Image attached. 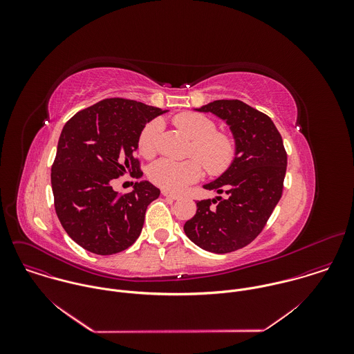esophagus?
Returning a JSON list of instances; mask_svg holds the SVG:
<instances>
[{"mask_svg": "<svg viewBox=\"0 0 354 354\" xmlns=\"http://www.w3.org/2000/svg\"><path fill=\"white\" fill-rule=\"evenodd\" d=\"M162 195H163V196H166V198H169V199H171V201H178V199L181 198L180 195L171 194V192H169V191H162Z\"/></svg>", "mask_w": 354, "mask_h": 354, "instance_id": "34e87169", "label": "esophagus"}]
</instances>
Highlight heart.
<instances>
[{"label": "heart", "instance_id": "1", "mask_svg": "<svg viewBox=\"0 0 354 354\" xmlns=\"http://www.w3.org/2000/svg\"><path fill=\"white\" fill-rule=\"evenodd\" d=\"M174 124L192 139L191 159L173 160L162 158L152 163L149 177L152 183L169 192H180L202 177L203 165L209 176L223 174L234 162L237 142L233 135L216 131V122L202 113L184 111L174 117ZM163 121L153 118L139 133L138 150L142 156L152 158L159 147Z\"/></svg>", "mask_w": 354, "mask_h": 354}]
</instances>
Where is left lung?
Instances as JSON below:
<instances>
[{
  "instance_id": "obj_1",
  "label": "left lung",
  "mask_w": 354,
  "mask_h": 354,
  "mask_svg": "<svg viewBox=\"0 0 354 354\" xmlns=\"http://www.w3.org/2000/svg\"><path fill=\"white\" fill-rule=\"evenodd\" d=\"M226 120L237 142L233 165L205 189L222 194L196 203L198 211L185 222V234L208 252L244 248L261 233L283 191L288 153L271 118L239 100L202 106Z\"/></svg>"
}]
</instances>
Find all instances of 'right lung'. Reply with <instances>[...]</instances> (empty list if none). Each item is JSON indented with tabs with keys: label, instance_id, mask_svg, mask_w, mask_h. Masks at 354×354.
Wrapping results in <instances>:
<instances>
[{
	"label": "right lung",
	"instance_id": "obj_1",
	"mask_svg": "<svg viewBox=\"0 0 354 354\" xmlns=\"http://www.w3.org/2000/svg\"><path fill=\"white\" fill-rule=\"evenodd\" d=\"M162 113L142 102L107 98L77 111L64 125L51 165L54 208L82 248L113 254L140 236L147 205L160 191L149 181L135 183L129 194H117L111 185L128 171L143 174L133 155L138 138Z\"/></svg>",
	"mask_w": 354,
	"mask_h": 354
}]
</instances>
